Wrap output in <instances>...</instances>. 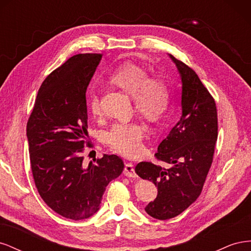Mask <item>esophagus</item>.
I'll use <instances>...</instances> for the list:
<instances>
[{
    "label": "esophagus",
    "mask_w": 251,
    "mask_h": 251,
    "mask_svg": "<svg viewBox=\"0 0 251 251\" xmlns=\"http://www.w3.org/2000/svg\"><path fill=\"white\" fill-rule=\"evenodd\" d=\"M124 174H125V176H126V177L137 178V175H136V173H135V170L133 168L132 163H126Z\"/></svg>",
    "instance_id": "esophagus-1"
}]
</instances>
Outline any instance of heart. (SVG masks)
Returning a JSON list of instances; mask_svg holds the SVG:
<instances>
[{"instance_id":"obj_1","label":"heart","mask_w":251,"mask_h":251,"mask_svg":"<svg viewBox=\"0 0 251 251\" xmlns=\"http://www.w3.org/2000/svg\"><path fill=\"white\" fill-rule=\"evenodd\" d=\"M110 79L133 97L135 108L144 117L155 120L166 111L170 103V89L160 78L150 77L142 67L125 63L110 74ZM88 107L94 116L101 114L100 97L96 91L88 93ZM144 127L136 121H117L105 132V143L119 154L135 157L143 150Z\"/></svg>"}]
</instances>
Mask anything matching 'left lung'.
Listing matches in <instances>:
<instances>
[{
    "instance_id": "left-lung-1",
    "label": "left lung",
    "mask_w": 251,
    "mask_h": 251,
    "mask_svg": "<svg viewBox=\"0 0 251 251\" xmlns=\"http://www.w3.org/2000/svg\"><path fill=\"white\" fill-rule=\"evenodd\" d=\"M170 57L182 82V115L159 144L155 157L171 164V168L144 161L135 168L139 177L157 186V198L144 209L158 220L177 217L200 196L218 138L215 100L192 68L172 54Z\"/></svg>"
}]
</instances>
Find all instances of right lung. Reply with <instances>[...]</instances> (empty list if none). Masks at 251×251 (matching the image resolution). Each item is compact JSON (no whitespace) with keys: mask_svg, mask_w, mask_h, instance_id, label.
<instances>
[{"mask_svg":"<svg viewBox=\"0 0 251 251\" xmlns=\"http://www.w3.org/2000/svg\"><path fill=\"white\" fill-rule=\"evenodd\" d=\"M101 56L76 54L51 72L27 123L37 192L52 210L74 221L98 211L105 187L125 168L116 155L83 164V147L89 146L86 92Z\"/></svg>","mask_w":251,"mask_h":251,"instance_id":"obj_1","label":"right lung"}]
</instances>
